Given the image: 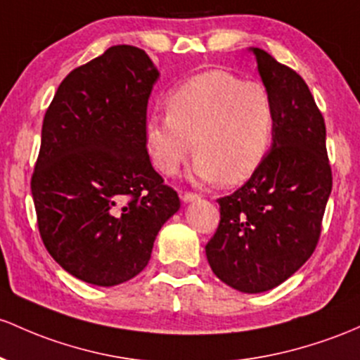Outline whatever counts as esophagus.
<instances>
[{
    "instance_id": "obj_1",
    "label": "esophagus",
    "mask_w": 360,
    "mask_h": 360,
    "mask_svg": "<svg viewBox=\"0 0 360 360\" xmlns=\"http://www.w3.org/2000/svg\"><path fill=\"white\" fill-rule=\"evenodd\" d=\"M181 200L184 201V203H189V201H195V200H200V195L198 193H191V191H184L183 195H181Z\"/></svg>"
}]
</instances>
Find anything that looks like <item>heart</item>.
<instances>
[{"instance_id":"1","label":"heart","mask_w":360,"mask_h":360,"mask_svg":"<svg viewBox=\"0 0 360 360\" xmlns=\"http://www.w3.org/2000/svg\"><path fill=\"white\" fill-rule=\"evenodd\" d=\"M276 108L259 82L212 70L177 86L167 98V116L148 117L145 141L153 165L176 176L191 150L193 174L203 183L234 186L255 176L274 143Z\"/></svg>"}]
</instances>
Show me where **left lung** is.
<instances>
[{
    "instance_id": "obj_1",
    "label": "left lung",
    "mask_w": 360,
    "mask_h": 360,
    "mask_svg": "<svg viewBox=\"0 0 360 360\" xmlns=\"http://www.w3.org/2000/svg\"><path fill=\"white\" fill-rule=\"evenodd\" d=\"M251 51L275 101L274 143L244 186L217 200L220 222L205 251L224 283L258 294L285 282L311 258L333 177L325 120L309 86L266 51Z\"/></svg>"
}]
</instances>
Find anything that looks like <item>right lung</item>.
I'll use <instances>...</instances> for the list:
<instances>
[{
    "label": "right lung",
    "mask_w": 360,
    "mask_h": 360,
    "mask_svg": "<svg viewBox=\"0 0 360 360\" xmlns=\"http://www.w3.org/2000/svg\"><path fill=\"white\" fill-rule=\"evenodd\" d=\"M157 78L143 49L112 46L70 71L46 110L30 181L39 232L56 263L86 283L140 274L181 207L145 141Z\"/></svg>",
    "instance_id": "1"
}]
</instances>
